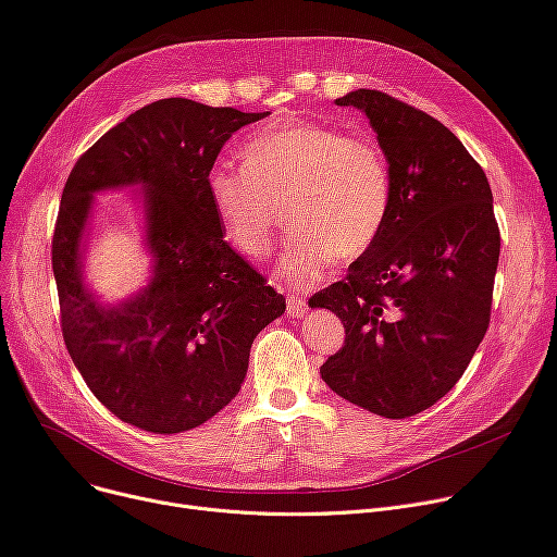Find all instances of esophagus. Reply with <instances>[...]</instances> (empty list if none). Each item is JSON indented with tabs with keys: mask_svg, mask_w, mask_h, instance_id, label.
<instances>
[{
	"mask_svg": "<svg viewBox=\"0 0 557 557\" xmlns=\"http://www.w3.org/2000/svg\"><path fill=\"white\" fill-rule=\"evenodd\" d=\"M305 313H307V300L300 298V295H288L286 315L288 318H305Z\"/></svg>",
	"mask_w": 557,
	"mask_h": 557,
	"instance_id": "1",
	"label": "esophagus"
}]
</instances>
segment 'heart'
<instances>
[{"instance_id":"heart-1","label":"heart","mask_w":557,"mask_h":557,"mask_svg":"<svg viewBox=\"0 0 557 557\" xmlns=\"http://www.w3.org/2000/svg\"><path fill=\"white\" fill-rule=\"evenodd\" d=\"M242 165L214 163L206 190L226 242L244 257H267L288 214L280 280L307 286L333 257H360L376 242L392 203V174L381 147L322 123L262 129L242 147Z\"/></svg>"}]
</instances>
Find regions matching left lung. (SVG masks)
<instances>
[{
    "label": "left lung",
    "mask_w": 557,
    "mask_h": 557,
    "mask_svg": "<svg viewBox=\"0 0 557 557\" xmlns=\"http://www.w3.org/2000/svg\"><path fill=\"white\" fill-rule=\"evenodd\" d=\"M336 104L362 109L379 134L392 203L347 277L309 300L347 333L320 374L362 410L414 417L457 385L488 331L499 262L493 193L461 140L425 111L376 89Z\"/></svg>",
    "instance_id": "left-lung-1"
}]
</instances>
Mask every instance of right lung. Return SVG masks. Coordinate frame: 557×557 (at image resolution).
<instances>
[{"instance_id": "right-lung-1", "label": "right lung", "mask_w": 557, "mask_h": 557, "mask_svg": "<svg viewBox=\"0 0 557 557\" xmlns=\"http://www.w3.org/2000/svg\"><path fill=\"white\" fill-rule=\"evenodd\" d=\"M264 116L163 98L98 138L64 183L51 242L62 338L94 396L129 425L176 434L224 410L255 336L286 309L224 239L206 190L224 143ZM134 182L146 188L156 275L107 310L82 284L79 239L90 195Z\"/></svg>"}]
</instances>
